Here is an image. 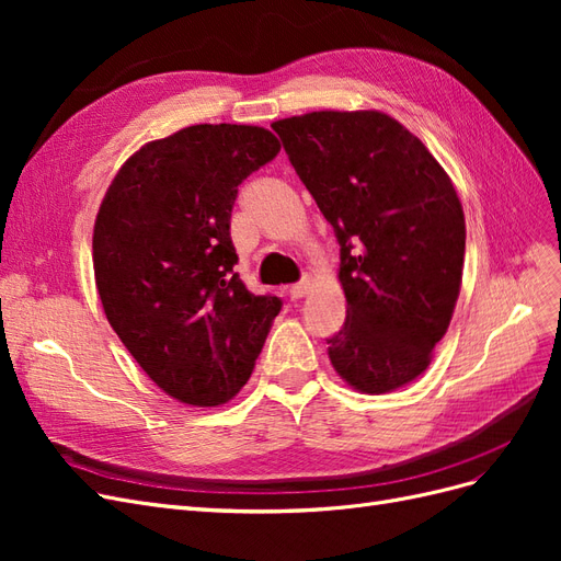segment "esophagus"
I'll return each mask as SVG.
<instances>
[{"label": "esophagus", "mask_w": 561, "mask_h": 561, "mask_svg": "<svg viewBox=\"0 0 561 561\" xmlns=\"http://www.w3.org/2000/svg\"><path fill=\"white\" fill-rule=\"evenodd\" d=\"M309 290H311V280L309 278H301L299 283H295L290 287V290H287V295H290V299H301V297L309 295Z\"/></svg>", "instance_id": "34e87169"}]
</instances>
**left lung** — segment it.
<instances>
[{
	"instance_id": "obj_1",
	"label": "left lung",
	"mask_w": 561,
	"mask_h": 561,
	"mask_svg": "<svg viewBox=\"0 0 561 561\" xmlns=\"http://www.w3.org/2000/svg\"><path fill=\"white\" fill-rule=\"evenodd\" d=\"M339 241L344 328L336 375L369 396L431 365L458 299L466 219L423 142L381 112H311L271 124Z\"/></svg>"
}]
</instances>
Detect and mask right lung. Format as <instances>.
Instances as JSON below:
<instances>
[{
    "instance_id": "obj_1",
    "label": "right lung",
    "mask_w": 561,
    "mask_h": 561,
    "mask_svg": "<svg viewBox=\"0 0 561 561\" xmlns=\"http://www.w3.org/2000/svg\"><path fill=\"white\" fill-rule=\"evenodd\" d=\"M280 151L260 126L198 124L145 145L98 210L100 301L128 353L168 396L231 400L250 379L283 301L236 274L231 210L239 184Z\"/></svg>"
}]
</instances>
